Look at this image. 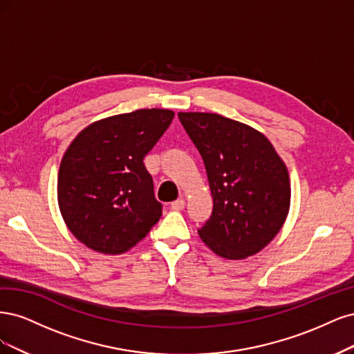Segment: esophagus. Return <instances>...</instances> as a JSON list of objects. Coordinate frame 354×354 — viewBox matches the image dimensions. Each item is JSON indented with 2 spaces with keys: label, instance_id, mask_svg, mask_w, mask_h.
<instances>
[{
  "label": "esophagus",
  "instance_id": "1",
  "mask_svg": "<svg viewBox=\"0 0 354 354\" xmlns=\"http://www.w3.org/2000/svg\"><path fill=\"white\" fill-rule=\"evenodd\" d=\"M184 207H185V201L182 200V198H178V200H175V201L170 203V209H172V210L179 212V210H182Z\"/></svg>",
  "mask_w": 354,
  "mask_h": 354
}]
</instances>
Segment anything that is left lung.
<instances>
[{"label":"left lung","mask_w":354,"mask_h":354,"mask_svg":"<svg viewBox=\"0 0 354 354\" xmlns=\"http://www.w3.org/2000/svg\"><path fill=\"white\" fill-rule=\"evenodd\" d=\"M206 166L213 212L198 235L230 260L259 253L290 210V176L266 136L216 113H178Z\"/></svg>","instance_id":"obj_1"}]
</instances>
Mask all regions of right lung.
I'll return each instance as SVG.
<instances>
[{"label": "right lung", "mask_w": 354, "mask_h": 354, "mask_svg": "<svg viewBox=\"0 0 354 354\" xmlns=\"http://www.w3.org/2000/svg\"><path fill=\"white\" fill-rule=\"evenodd\" d=\"M175 113L142 109L91 123L67 148L57 198L71 232L102 254H122L150 232L162 216L144 157Z\"/></svg>", "instance_id": "obj_1"}]
</instances>
